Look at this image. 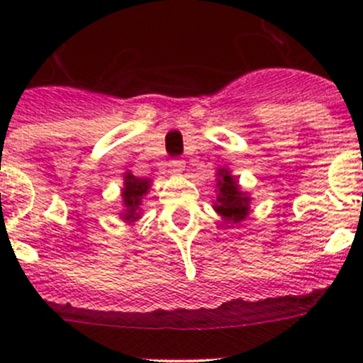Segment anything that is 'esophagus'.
I'll return each instance as SVG.
<instances>
[{
	"instance_id": "1",
	"label": "esophagus",
	"mask_w": 363,
	"mask_h": 363,
	"mask_svg": "<svg viewBox=\"0 0 363 363\" xmlns=\"http://www.w3.org/2000/svg\"><path fill=\"white\" fill-rule=\"evenodd\" d=\"M184 167L185 163L182 162V160H172V162L169 163V171H171L172 174H179V172H184Z\"/></svg>"
}]
</instances>
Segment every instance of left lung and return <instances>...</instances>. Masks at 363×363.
Listing matches in <instances>:
<instances>
[{
	"mask_svg": "<svg viewBox=\"0 0 363 363\" xmlns=\"http://www.w3.org/2000/svg\"><path fill=\"white\" fill-rule=\"evenodd\" d=\"M218 196L214 201V211L229 223H240L249 214L251 198L243 192L238 185V179L230 176V171L220 169L218 171Z\"/></svg>",
	"mask_w": 363,
	"mask_h": 363,
	"instance_id": "left-lung-1",
	"label": "left lung"
}]
</instances>
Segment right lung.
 <instances>
[{"instance_id":"right-lung-1","label":"right lung","mask_w":363,"mask_h":363,"mask_svg":"<svg viewBox=\"0 0 363 363\" xmlns=\"http://www.w3.org/2000/svg\"><path fill=\"white\" fill-rule=\"evenodd\" d=\"M150 189V179L147 178H136L130 172H125L123 176V189H121V198H123V213L121 218L129 223L140 218V205H142L143 196Z\"/></svg>"}]
</instances>
